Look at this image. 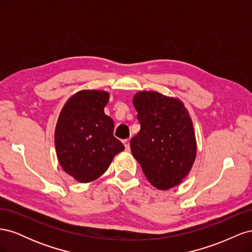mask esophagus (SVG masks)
I'll return each instance as SVG.
<instances>
[{
	"label": "esophagus",
	"mask_w": 252,
	"mask_h": 252,
	"mask_svg": "<svg viewBox=\"0 0 252 252\" xmlns=\"http://www.w3.org/2000/svg\"><path fill=\"white\" fill-rule=\"evenodd\" d=\"M123 144H124V146H125V149H126V150L130 149V144H129V140H128V139L124 140V141H123Z\"/></svg>",
	"instance_id": "esophagus-1"
}]
</instances>
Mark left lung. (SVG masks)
<instances>
[{
	"label": "left lung",
	"instance_id": "8db88e82",
	"mask_svg": "<svg viewBox=\"0 0 252 252\" xmlns=\"http://www.w3.org/2000/svg\"><path fill=\"white\" fill-rule=\"evenodd\" d=\"M133 106L141 125L130 140L133 157L156 188L166 190L179 185L196 155L192 121L185 106L156 91L138 93Z\"/></svg>",
	"mask_w": 252,
	"mask_h": 252
}]
</instances>
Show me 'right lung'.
Segmentation results:
<instances>
[{"label": "right lung", "instance_id": "add662e5", "mask_svg": "<svg viewBox=\"0 0 252 252\" xmlns=\"http://www.w3.org/2000/svg\"><path fill=\"white\" fill-rule=\"evenodd\" d=\"M109 94L82 90L67 101L56 127L55 143L62 168L81 183L97 179L124 150L113 136L114 124L104 113Z\"/></svg>", "mask_w": 252, "mask_h": 252}]
</instances>
